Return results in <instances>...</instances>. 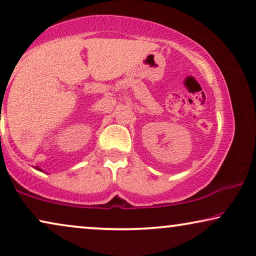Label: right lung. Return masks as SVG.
I'll use <instances>...</instances> for the list:
<instances>
[{"instance_id": "right-lung-1", "label": "right lung", "mask_w": 256, "mask_h": 256, "mask_svg": "<svg viewBox=\"0 0 256 256\" xmlns=\"http://www.w3.org/2000/svg\"><path fill=\"white\" fill-rule=\"evenodd\" d=\"M37 169H38V168H37Z\"/></svg>"}]
</instances>
